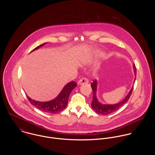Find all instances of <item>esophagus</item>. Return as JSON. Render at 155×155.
Segmentation results:
<instances>
[{"label": "esophagus", "mask_w": 155, "mask_h": 155, "mask_svg": "<svg viewBox=\"0 0 155 155\" xmlns=\"http://www.w3.org/2000/svg\"><path fill=\"white\" fill-rule=\"evenodd\" d=\"M88 82V80L85 78H81L78 82V84L79 85H82V84H87Z\"/></svg>", "instance_id": "esophagus-1"}]
</instances>
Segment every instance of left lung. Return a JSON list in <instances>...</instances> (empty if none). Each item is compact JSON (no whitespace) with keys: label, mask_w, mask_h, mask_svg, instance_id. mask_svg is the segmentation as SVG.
Instances as JSON below:
<instances>
[{"label":"left lung","mask_w":155,"mask_h":155,"mask_svg":"<svg viewBox=\"0 0 155 155\" xmlns=\"http://www.w3.org/2000/svg\"><path fill=\"white\" fill-rule=\"evenodd\" d=\"M134 71L135 73V77L136 76V73H137V68L135 64L133 65ZM136 78V77H135ZM135 81V79H134V82ZM91 88L93 91V98L92 101L91 103V107L92 109L95 111L96 113L103 114V115H107L109 114H110L111 113H113L114 111L119 109L120 107H122L126 102L128 101L129 100L132 92H133V87L130 90V92L128 94L127 97L123 100L122 101H120L119 103L115 104H103L101 103H100L97 98L96 95V91L97 88V81H93V82L91 85Z\"/></svg>","instance_id":"left-lung-1"}]
</instances>
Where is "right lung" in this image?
Masks as SVG:
<instances>
[{
	"label": "right lung",
	"instance_id": "right-lung-1",
	"mask_svg": "<svg viewBox=\"0 0 155 155\" xmlns=\"http://www.w3.org/2000/svg\"><path fill=\"white\" fill-rule=\"evenodd\" d=\"M46 44L45 43L37 46L31 52L39 49ZM76 86L77 84L74 81L68 83L55 99L47 102H40L33 100L27 95V97L30 103L40 110L48 113L55 114L63 110L66 107L69 95L72 90Z\"/></svg>",
	"mask_w": 155,
	"mask_h": 155
}]
</instances>
